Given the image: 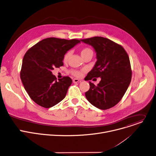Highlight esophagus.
<instances>
[{
	"mask_svg": "<svg viewBox=\"0 0 156 156\" xmlns=\"http://www.w3.org/2000/svg\"><path fill=\"white\" fill-rule=\"evenodd\" d=\"M81 80H79V79H73V82L74 83H77V82H80Z\"/></svg>",
	"mask_w": 156,
	"mask_h": 156,
	"instance_id": "obj_1",
	"label": "esophagus"
}]
</instances>
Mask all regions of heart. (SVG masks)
Returning a JSON list of instances; mask_svg holds the SVG:
<instances>
[{
  "mask_svg": "<svg viewBox=\"0 0 156 156\" xmlns=\"http://www.w3.org/2000/svg\"><path fill=\"white\" fill-rule=\"evenodd\" d=\"M71 53L70 51H67V53L64 55V58H63V60H64V62H66L68 60L69 57L71 56ZM80 55H81L82 58H84L85 56H87L89 55H93V51L90 48H83L81 50ZM71 73L74 76L77 77H79L82 76V72L80 71H78V70H73V71H71Z\"/></svg>",
  "mask_w": 156,
  "mask_h": 156,
  "instance_id": "b5f03b06",
  "label": "heart"
}]
</instances>
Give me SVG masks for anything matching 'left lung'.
Masks as SVG:
<instances>
[{"label":"left lung","mask_w":156,"mask_h":156,"mask_svg":"<svg viewBox=\"0 0 156 156\" xmlns=\"http://www.w3.org/2000/svg\"><path fill=\"white\" fill-rule=\"evenodd\" d=\"M80 41L94 48L97 59L86 77L88 80L101 78L97 85L89 81L90 89L85 97L99 109L110 108L122 98L131 82L129 56L122 46L106 38L95 37Z\"/></svg>","instance_id":"obj_1"}]
</instances>
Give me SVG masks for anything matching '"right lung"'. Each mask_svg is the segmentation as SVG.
I'll list each match as a JSON object with an SVG mask.
<instances>
[{
  "label": "right lung",
  "instance_id": "1",
  "mask_svg": "<svg viewBox=\"0 0 156 156\" xmlns=\"http://www.w3.org/2000/svg\"><path fill=\"white\" fill-rule=\"evenodd\" d=\"M80 40L48 38L34 45L25 53L20 78L30 98L41 107L51 108L62 101L73 82L69 77L57 80L51 71L63 66L67 52Z\"/></svg>",
  "mask_w": 156,
  "mask_h": 156
}]
</instances>
